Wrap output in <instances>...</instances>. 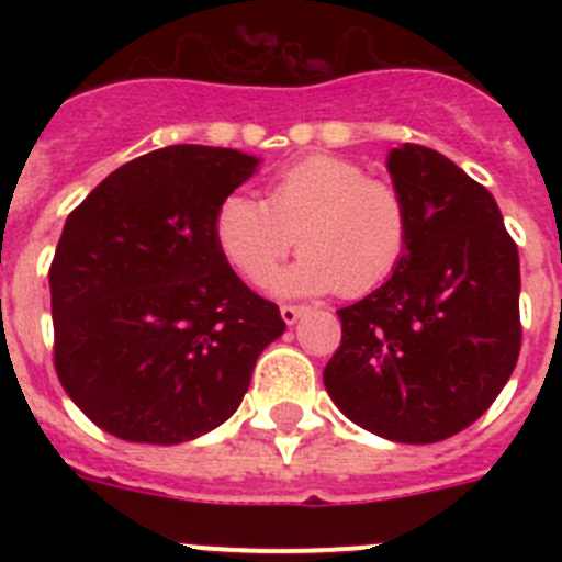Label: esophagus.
Masks as SVG:
<instances>
[{
    "label": "esophagus",
    "instance_id": "34e87169",
    "mask_svg": "<svg viewBox=\"0 0 562 562\" xmlns=\"http://www.w3.org/2000/svg\"><path fill=\"white\" fill-rule=\"evenodd\" d=\"M304 312H306V306H295V304H284V306H281V317H284L286 326L297 324V317L304 315Z\"/></svg>",
    "mask_w": 562,
    "mask_h": 562
}]
</instances>
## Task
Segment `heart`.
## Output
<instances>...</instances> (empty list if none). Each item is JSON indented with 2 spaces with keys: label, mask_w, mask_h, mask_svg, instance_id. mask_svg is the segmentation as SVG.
<instances>
[{
  "label": "heart",
  "mask_w": 562,
  "mask_h": 562,
  "mask_svg": "<svg viewBox=\"0 0 562 562\" xmlns=\"http://www.w3.org/2000/svg\"><path fill=\"white\" fill-rule=\"evenodd\" d=\"M408 233L402 193L360 162L329 154L278 171L267 202L231 193L213 216L222 256L250 284H265L292 247H304L290 270L272 278L281 295H369L402 265Z\"/></svg>",
  "instance_id": "1"
}]
</instances>
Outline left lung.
<instances>
[{"mask_svg":"<svg viewBox=\"0 0 562 562\" xmlns=\"http://www.w3.org/2000/svg\"><path fill=\"white\" fill-rule=\"evenodd\" d=\"M389 171L408 250L380 290L337 310L324 385L360 428L430 445L473 425L518 362V245L493 193L445 154L402 143Z\"/></svg>","mask_w":562,"mask_h":562,"instance_id":"8db88e82","label":"left lung"}]
</instances>
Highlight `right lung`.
<instances>
[{
	"mask_svg": "<svg viewBox=\"0 0 562 562\" xmlns=\"http://www.w3.org/2000/svg\"><path fill=\"white\" fill-rule=\"evenodd\" d=\"M258 160L168 146L112 171L67 216L49 265L53 360L98 428L180 445L220 428L286 324L213 238L225 196Z\"/></svg>",
	"mask_w": 562,
	"mask_h": 562,
	"instance_id": "obj_1",
	"label": "right lung"
}]
</instances>
